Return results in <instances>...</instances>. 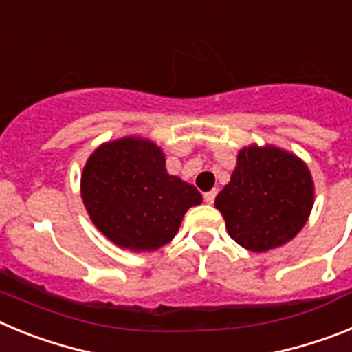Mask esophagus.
<instances>
[{
  "mask_svg": "<svg viewBox=\"0 0 352 352\" xmlns=\"http://www.w3.org/2000/svg\"><path fill=\"white\" fill-rule=\"evenodd\" d=\"M214 197H217V190H211V192H206V194H204V201H206L208 204H213Z\"/></svg>",
  "mask_w": 352,
  "mask_h": 352,
  "instance_id": "obj_1",
  "label": "esophagus"
}]
</instances>
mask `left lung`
I'll use <instances>...</instances> for the list:
<instances>
[{"label":"left lung","instance_id":"1","mask_svg":"<svg viewBox=\"0 0 352 352\" xmlns=\"http://www.w3.org/2000/svg\"><path fill=\"white\" fill-rule=\"evenodd\" d=\"M312 206L314 179L307 164L273 144L239 149L231 179L214 199L229 236L252 252L291 241Z\"/></svg>","mask_w":352,"mask_h":352}]
</instances>
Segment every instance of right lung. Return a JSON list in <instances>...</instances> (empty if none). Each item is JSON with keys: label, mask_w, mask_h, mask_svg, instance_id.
Listing matches in <instances>:
<instances>
[{"label": "right lung", "mask_w": 352, "mask_h": 352, "mask_svg": "<svg viewBox=\"0 0 352 352\" xmlns=\"http://www.w3.org/2000/svg\"><path fill=\"white\" fill-rule=\"evenodd\" d=\"M80 197L96 229L132 252L169 243L186 211L203 203L194 185L167 173L160 146L138 135L104 142L89 155Z\"/></svg>", "instance_id": "1"}]
</instances>
